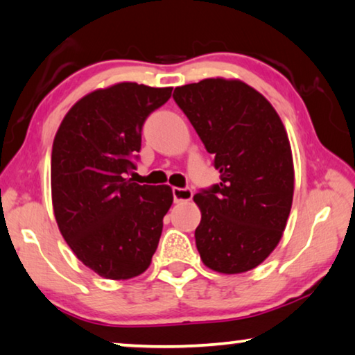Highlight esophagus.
<instances>
[{
    "instance_id": "1",
    "label": "esophagus",
    "mask_w": 355,
    "mask_h": 355,
    "mask_svg": "<svg viewBox=\"0 0 355 355\" xmlns=\"http://www.w3.org/2000/svg\"><path fill=\"white\" fill-rule=\"evenodd\" d=\"M172 194L175 203L189 202L192 199V191L189 188H172Z\"/></svg>"
}]
</instances>
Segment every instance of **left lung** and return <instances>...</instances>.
<instances>
[{"label": "left lung", "instance_id": "obj_1", "mask_svg": "<svg viewBox=\"0 0 355 355\" xmlns=\"http://www.w3.org/2000/svg\"><path fill=\"white\" fill-rule=\"evenodd\" d=\"M173 100L214 156L220 183L197 192L196 245L207 268L241 274L277 248L293 205L290 139L277 111L241 80L207 78Z\"/></svg>", "mask_w": 355, "mask_h": 355}]
</instances>
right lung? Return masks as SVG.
<instances>
[{"instance_id":"1","label":"right lung","mask_w":355,"mask_h":355,"mask_svg":"<svg viewBox=\"0 0 355 355\" xmlns=\"http://www.w3.org/2000/svg\"><path fill=\"white\" fill-rule=\"evenodd\" d=\"M171 94L128 81L97 89L70 107L56 131L53 211L71 252L100 277H137L158 248L172 188L137 184L128 173L144 122Z\"/></svg>"}]
</instances>
